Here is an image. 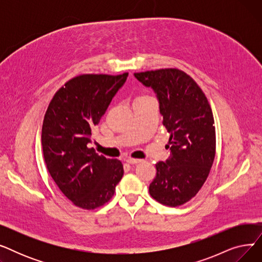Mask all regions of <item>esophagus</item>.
<instances>
[{"mask_svg":"<svg viewBox=\"0 0 262 262\" xmlns=\"http://www.w3.org/2000/svg\"><path fill=\"white\" fill-rule=\"evenodd\" d=\"M140 161H141L140 159H134V158H127L126 159V162L129 163V164H137V163H139Z\"/></svg>","mask_w":262,"mask_h":262,"instance_id":"esophagus-1","label":"esophagus"}]
</instances>
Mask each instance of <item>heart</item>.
<instances>
[{"instance_id": "heart-1", "label": "heart", "mask_w": 262, "mask_h": 262, "mask_svg": "<svg viewBox=\"0 0 262 262\" xmlns=\"http://www.w3.org/2000/svg\"><path fill=\"white\" fill-rule=\"evenodd\" d=\"M146 99H148V96H147V95H140V96H138V98H137V99L135 100V102L143 101V100H146Z\"/></svg>"}]
</instances>
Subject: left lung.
Returning <instances> with one entry per match:
<instances>
[{"label":"left lung","mask_w":262,"mask_h":262,"mask_svg":"<svg viewBox=\"0 0 262 262\" xmlns=\"http://www.w3.org/2000/svg\"><path fill=\"white\" fill-rule=\"evenodd\" d=\"M159 101L162 124L171 134V157L156 163L148 191L162 205L176 207L194 198L207 180L215 156L212 110L195 80L180 69L135 73Z\"/></svg>","instance_id":"8db88e82"}]
</instances>
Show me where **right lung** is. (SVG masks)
<instances>
[{"label": "right lung", "instance_id": "add662e5", "mask_svg": "<svg viewBox=\"0 0 262 262\" xmlns=\"http://www.w3.org/2000/svg\"><path fill=\"white\" fill-rule=\"evenodd\" d=\"M128 73L81 74L68 80L54 94L46 112L41 143L49 173L75 206L93 210L115 194L124 170L88 147L98 125Z\"/></svg>", "mask_w": 262, "mask_h": 262}]
</instances>
